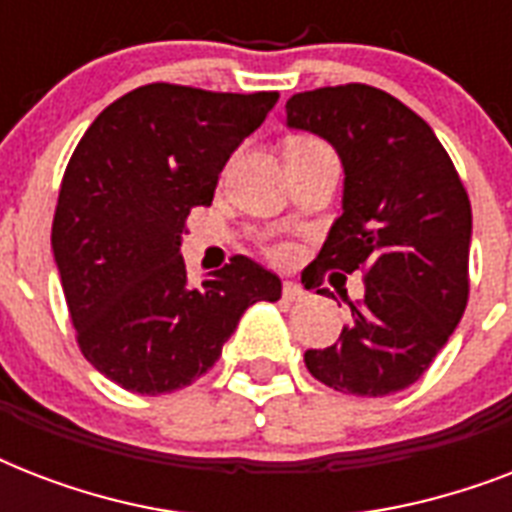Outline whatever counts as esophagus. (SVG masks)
I'll return each mask as SVG.
<instances>
[{
  "label": "esophagus",
  "instance_id": "1",
  "mask_svg": "<svg viewBox=\"0 0 512 512\" xmlns=\"http://www.w3.org/2000/svg\"><path fill=\"white\" fill-rule=\"evenodd\" d=\"M284 300H303L305 289L297 284V281H284V289H281Z\"/></svg>",
  "mask_w": 512,
  "mask_h": 512
}]
</instances>
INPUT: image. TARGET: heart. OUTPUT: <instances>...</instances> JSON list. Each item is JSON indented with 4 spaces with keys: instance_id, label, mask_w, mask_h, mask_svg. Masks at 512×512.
Segmentation results:
<instances>
[{
    "instance_id": "b5f03b06",
    "label": "heart",
    "mask_w": 512,
    "mask_h": 512,
    "mask_svg": "<svg viewBox=\"0 0 512 512\" xmlns=\"http://www.w3.org/2000/svg\"><path fill=\"white\" fill-rule=\"evenodd\" d=\"M292 143H319V140H311V138H295ZM268 252H271L273 257H279V260H284V257L292 255V244H287V241H276V244H271L268 247Z\"/></svg>"
}]
</instances>
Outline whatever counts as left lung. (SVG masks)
I'll use <instances>...</instances> for the list:
<instances>
[{
    "label": "left lung",
    "instance_id": "1",
    "mask_svg": "<svg viewBox=\"0 0 512 512\" xmlns=\"http://www.w3.org/2000/svg\"><path fill=\"white\" fill-rule=\"evenodd\" d=\"M287 124L329 140L345 167L342 215L305 273L313 287L329 271L364 273L340 340L305 350V366L342 393H398L428 372L468 305V191L428 122L369 84L297 92Z\"/></svg>",
    "mask_w": 512,
    "mask_h": 512
}]
</instances>
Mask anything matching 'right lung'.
Here are the masks:
<instances>
[{
	"mask_svg": "<svg viewBox=\"0 0 512 512\" xmlns=\"http://www.w3.org/2000/svg\"><path fill=\"white\" fill-rule=\"evenodd\" d=\"M279 92L156 82L114 100L71 154L52 252L76 342L119 388L172 393L215 366L241 313L276 303V273L244 255L188 284L180 236Z\"/></svg>",
	"mask_w": 512,
	"mask_h": 512,
	"instance_id": "right-lung-1",
	"label": "right lung"
}]
</instances>
